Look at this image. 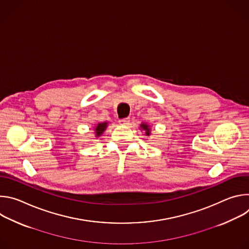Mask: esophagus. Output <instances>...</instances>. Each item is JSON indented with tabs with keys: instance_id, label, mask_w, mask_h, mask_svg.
Wrapping results in <instances>:
<instances>
[{
	"instance_id": "esophagus-1",
	"label": "esophagus",
	"mask_w": 249,
	"mask_h": 249,
	"mask_svg": "<svg viewBox=\"0 0 249 249\" xmlns=\"http://www.w3.org/2000/svg\"><path fill=\"white\" fill-rule=\"evenodd\" d=\"M119 124L120 125H123V126H126V125H128L129 123H130V118H122V119H119Z\"/></svg>"
}]
</instances>
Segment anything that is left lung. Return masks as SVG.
<instances>
[{"mask_svg":"<svg viewBox=\"0 0 249 249\" xmlns=\"http://www.w3.org/2000/svg\"><path fill=\"white\" fill-rule=\"evenodd\" d=\"M140 129L142 130V131H144L145 132V134H146V136H151V127H150V125L149 124H147V123H141V125H140Z\"/></svg>","mask_w":249,"mask_h":249,"instance_id":"1","label":"left lung"}]
</instances>
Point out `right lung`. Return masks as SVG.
<instances>
[{"label": "right lung", "mask_w": 249, "mask_h": 249, "mask_svg": "<svg viewBox=\"0 0 249 249\" xmlns=\"http://www.w3.org/2000/svg\"><path fill=\"white\" fill-rule=\"evenodd\" d=\"M107 125H108V122H100L94 127V133L93 134H94L95 138L100 137L104 133L106 128H107Z\"/></svg>", "instance_id": "right-lung-1"}]
</instances>
